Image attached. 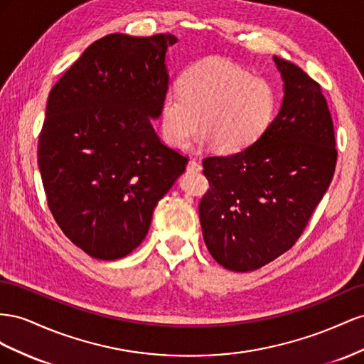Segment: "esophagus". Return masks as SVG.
<instances>
[{
  "mask_svg": "<svg viewBox=\"0 0 364 364\" xmlns=\"http://www.w3.org/2000/svg\"><path fill=\"white\" fill-rule=\"evenodd\" d=\"M188 169L189 171H195V172H200L203 169V166L200 161H196L195 159H191L188 163Z\"/></svg>",
  "mask_w": 364,
  "mask_h": 364,
  "instance_id": "obj_1",
  "label": "esophagus"
}]
</instances>
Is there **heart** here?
I'll use <instances>...</instances> for the list:
<instances>
[{
    "instance_id": "obj_1",
    "label": "heart",
    "mask_w": 364,
    "mask_h": 364,
    "mask_svg": "<svg viewBox=\"0 0 364 364\" xmlns=\"http://www.w3.org/2000/svg\"><path fill=\"white\" fill-rule=\"evenodd\" d=\"M276 95L262 77L233 62L207 58L183 73L178 88L163 96V136L175 148L203 129L201 141L223 152H240L262 136L273 119Z\"/></svg>"
}]
</instances>
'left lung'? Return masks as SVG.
Listing matches in <instances>:
<instances>
[{
	"mask_svg": "<svg viewBox=\"0 0 364 364\" xmlns=\"http://www.w3.org/2000/svg\"><path fill=\"white\" fill-rule=\"evenodd\" d=\"M276 119L250 146L203 160L210 189L200 203L204 242L232 272H253L291 248L334 176V124L321 87L285 59Z\"/></svg>",
	"mask_w": 364,
	"mask_h": 364,
	"instance_id": "obj_1",
	"label": "left lung"
}]
</instances>
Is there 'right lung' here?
Returning a JSON list of instances; mask_svg holds the SVG:
<instances>
[{"instance_id":"obj_1","label":"right lung","mask_w":364,"mask_h":364,"mask_svg":"<svg viewBox=\"0 0 364 364\" xmlns=\"http://www.w3.org/2000/svg\"><path fill=\"white\" fill-rule=\"evenodd\" d=\"M175 43L169 33L103 36L48 95L38 141L47 204L91 257L114 261L137 248L189 161L151 123L168 91L164 60Z\"/></svg>"}]
</instances>
